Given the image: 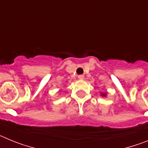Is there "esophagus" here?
Returning a JSON list of instances; mask_svg holds the SVG:
<instances>
[{"mask_svg":"<svg viewBox=\"0 0 148 148\" xmlns=\"http://www.w3.org/2000/svg\"><path fill=\"white\" fill-rule=\"evenodd\" d=\"M78 78H79L80 80H83V79H84V75H78Z\"/></svg>","mask_w":148,"mask_h":148,"instance_id":"1","label":"esophagus"}]
</instances>
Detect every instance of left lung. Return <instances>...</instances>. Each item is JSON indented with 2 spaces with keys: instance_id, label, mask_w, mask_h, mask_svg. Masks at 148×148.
<instances>
[{
  "instance_id": "8db88e82",
  "label": "left lung",
  "mask_w": 148,
  "mask_h": 148,
  "mask_svg": "<svg viewBox=\"0 0 148 148\" xmlns=\"http://www.w3.org/2000/svg\"><path fill=\"white\" fill-rule=\"evenodd\" d=\"M100 95L101 97H107L108 92H100Z\"/></svg>"
}]
</instances>
